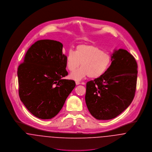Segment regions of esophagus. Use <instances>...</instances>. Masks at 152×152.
Returning a JSON list of instances; mask_svg holds the SVG:
<instances>
[{
  "instance_id": "esophagus-1",
  "label": "esophagus",
  "mask_w": 152,
  "mask_h": 152,
  "mask_svg": "<svg viewBox=\"0 0 152 152\" xmlns=\"http://www.w3.org/2000/svg\"><path fill=\"white\" fill-rule=\"evenodd\" d=\"M81 84V83H80L79 82H77H77H76V85H79V84ZM82 84H84V83H82Z\"/></svg>"
}]
</instances>
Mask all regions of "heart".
I'll list each match as a JSON object with an SVG mask.
<instances>
[{
  "instance_id": "obj_1",
  "label": "heart",
  "mask_w": 152,
  "mask_h": 152,
  "mask_svg": "<svg viewBox=\"0 0 152 152\" xmlns=\"http://www.w3.org/2000/svg\"><path fill=\"white\" fill-rule=\"evenodd\" d=\"M111 63V55L93 45H79L75 52L69 51L66 58V67L70 72L75 71L81 64V68L69 75L70 79L76 81L87 76L91 79L100 77Z\"/></svg>"
}]
</instances>
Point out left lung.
Segmentation results:
<instances>
[{
	"instance_id": "8db88e82",
	"label": "left lung",
	"mask_w": 152,
	"mask_h": 152,
	"mask_svg": "<svg viewBox=\"0 0 152 152\" xmlns=\"http://www.w3.org/2000/svg\"><path fill=\"white\" fill-rule=\"evenodd\" d=\"M111 56V64L107 72L86 84L87 108L99 120L117 117L135 96L137 65L134 57L122 48L115 49Z\"/></svg>"
}]
</instances>
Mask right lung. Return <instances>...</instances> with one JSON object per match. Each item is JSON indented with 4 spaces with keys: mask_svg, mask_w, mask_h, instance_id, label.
<instances>
[{
    "mask_svg": "<svg viewBox=\"0 0 152 152\" xmlns=\"http://www.w3.org/2000/svg\"><path fill=\"white\" fill-rule=\"evenodd\" d=\"M62 49L59 41H38L28 49L18 68L20 99L37 118L55 117L76 86L75 81L63 79L68 72Z\"/></svg>",
    "mask_w": 152,
    "mask_h": 152,
    "instance_id": "1",
    "label": "right lung"
}]
</instances>
